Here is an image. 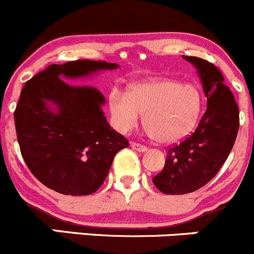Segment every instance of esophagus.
Listing matches in <instances>:
<instances>
[{"label":"esophagus","instance_id":"34e87169","mask_svg":"<svg viewBox=\"0 0 254 254\" xmlns=\"http://www.w3.org/2000/svg\"><path fill=\"white\" fill-rule=\"evenodd\" d=\"M131 147L139 152H145L147 150V147L145 146V145L139 144V142H131Z\"/></svg>","mask_w":254,"mask_h":254}]
</instances>
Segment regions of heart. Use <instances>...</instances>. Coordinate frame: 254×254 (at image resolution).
Masks as SVG:
<instances>
[{
  "instance_id": "obj_1",
  "label": "heart",
  "mask_w": 254,
  "mask_h": 254,
  "mask_svg": "<svg viewBox=\"0 0 254 254\" xmlns=\"http://www.w3.org/2000/svg\"><path fill=\"white\" fill-rule=\"evenodd\" d=\"M109 107L115 127L123 134L131 131L145 114V125L162 144L184 139L192 131L202 112V97L193 85L171 79L134 85L127 94L114 89Z\"/></svg>"
}]
</instances>
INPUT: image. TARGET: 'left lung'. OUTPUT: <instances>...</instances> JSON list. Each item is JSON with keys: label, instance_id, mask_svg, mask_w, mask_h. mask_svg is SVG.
<instances>
[{"label": "left lung", "instance_id": "obj_1", "mask_svg": "<svg viewBox=\"0 0 254 254\" xmlns=\"http://www.w3.org/2000/svg\"><path fill=\"white\" fill-rule=\"evenodd\" d=\"M197 69L207 109L192 134L167 150L164 170L152 179L162 193L184 195L205 186L227 160L240 127V110L222 73L198 57L182 56Z\"/></svg>", "mask_w": 254, "mask_h": 254}]
</instances>
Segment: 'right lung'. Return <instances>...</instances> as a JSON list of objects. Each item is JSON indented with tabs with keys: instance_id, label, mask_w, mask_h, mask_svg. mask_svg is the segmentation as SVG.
I'll use <instances>...</instances> for the list:
<instances>
[{
	"instance_id": "add662e5",
	"label": "right lung",
	"mask_w": 254,
	"mask_h": 254,
	"mask_svg": "<svg viewBox=\"0 0 254 254\" xmlns=\"http://www.w3.org/2000/svg\"><path fill=\"white\" fill-rule=\"evenodd\" d=\"M118 67L78 59L49 65L24 84L14 110L17 140L28 169L48 189L70 196L95 192L117 152L129 146L108 124L104 95L66 83Z\"/></svg>"
}]
</instances>
